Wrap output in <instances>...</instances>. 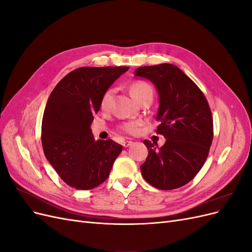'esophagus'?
<instances>
[{
	"label": "esophagus",
	"instance_id": "obj_1",
	"mask_svg": "<svg viewBox=\"0 0 252 252\" xmlns=\"http://www.w3.org/2000/svg\"><path fill=\"white\" fill-rule=\"evenodd\" d=\"M132 144H133L132 141L126 140V141H124V143H123V146H124V147H128V146H130V145H132Z\"/></svg>",
	"mask_w": 252,
	"mask_h": 252
}]
</instances>
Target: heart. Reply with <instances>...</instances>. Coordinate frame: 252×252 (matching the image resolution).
Wrapping results in <instances>:
<instances>
[{
    "instance_id": "heart-1",
    "label": "heart",
    "mask_w": 252,
    "mask_h": 252,
    "mask_svg": "<svg viewBox=\"0 0 252 252\" xmlns=\"http://www.w3.org/2000/svg\"><path fill=\"white\" fill-rule=\"evenodd\" d=\"M130 91H131L132 96L135 98V101H139L142 96L146 94H154V91H152L151 86L145 82H135L131 86ZM110 96H111V90H107L104 94L101 100L102 108H105L106 106L108 105ZM140 126H141V123L139 121H130V122H127V123L122 124L121 129L128 134H136L140 131Z\"/></svg>"
}]
</instances>
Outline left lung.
I'll return each instance as SVG.
<instances>
[{"instance_id": "obj_1", "label": "left lung", "mask_w": 252, "mask_h": 252, "mask_svg": "<svg viewBox=\"0 0 252 252\" xmlns=\"http://www.w3.org/2000/svg\"><path fill=\"white\" fill-rule=\"evenodd\" d=\"M136 77L148 79L158 93L157 133L166 139L161 148L145 140L148 157L141 166L151 186L172 190L186 185L201 170L213 139L209 104L196 84L172 64L144 66Z\"/></svg>"}]
</instances>
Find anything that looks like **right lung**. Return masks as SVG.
Segmentation results:
<instances>
[{
  "label": "right lung",
  "instance_id": "add662e5",
  "mask_svg": "<svg viewBox=\"0 0 252 252\" xmlns=\"http://www.w3.org/2000/svg\"><path fill=\"white\" fill-rule=\"evenodd\" d=\"M129 67H81L61 80L45 107L42 146L47 161L67 185L90 190L109 177L123 146L94 141L90 125L106 91Z\"/></svg>",
  "mask_w": 252,
  "mask_h": 252
}]
</instances>
